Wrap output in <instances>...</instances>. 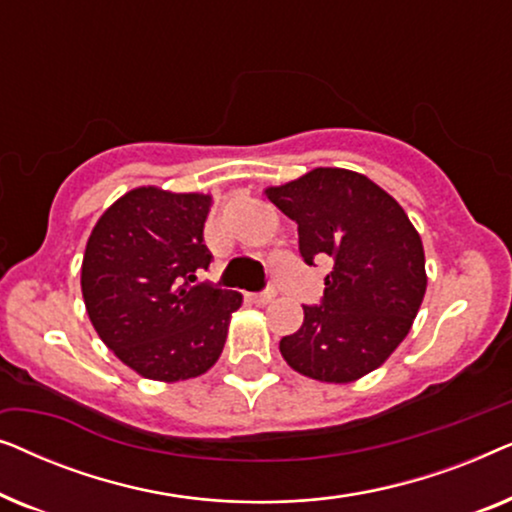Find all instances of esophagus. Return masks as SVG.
<instances>
[{"instance_id": "obj_1", "label": "esophagus", "mask_w": 512, "mask_h": 512, "mask_svg": "<svg viewBox=\"0 0 512 512\" xmlns=\"http://www.w3.org/2000/svg\"><path fill=\"white\" fill-rule=\"evenodd\" d=\"M277 296L275 289H265V291H258V293H251V303L256 305H268L272 298Z\"/></svg>"}]
</instances>
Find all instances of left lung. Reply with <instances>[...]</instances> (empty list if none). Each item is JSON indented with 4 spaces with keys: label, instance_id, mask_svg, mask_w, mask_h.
<instances>
[{
    "label": "left lung",
    "instance_id": "obj_1",
    "mask_svg": "<svg viewBox=\"0 0 512 512\" xmlns=\"http://www.w3.org/2000/svg\"><path fill=\"white\" fill-rule=\"evenodd\" d=\"M298 223L307 265L333 270L279 352L300 375L347 384L380 368L410 333L426 291L424 247L403 207L359 172L317 167L265 191Z\"/></svg>",
    "mask_w": 512,
    "mask_h": 512
}]
</instances>
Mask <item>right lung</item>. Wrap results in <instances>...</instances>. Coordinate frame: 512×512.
Wrapping results in <instances>:
<instances>
[{"instance_id":"right-lung-1","label":"right lung","mask_w":512,"mask_h":512,"mask_svg":"<svg viewBox=\"0 0 512 512\" xmlns=\"http://www.w3.org/2000/svg\"><path fill=\"white\" fill-rule=\"evenodd\" d=\"M212 198L142 186L95 223L81 265L88 317L104 345L149 380L207 373L223 352L237 291L198 282L212 263L205 221Z\"/></svg>"}]
</instances>
